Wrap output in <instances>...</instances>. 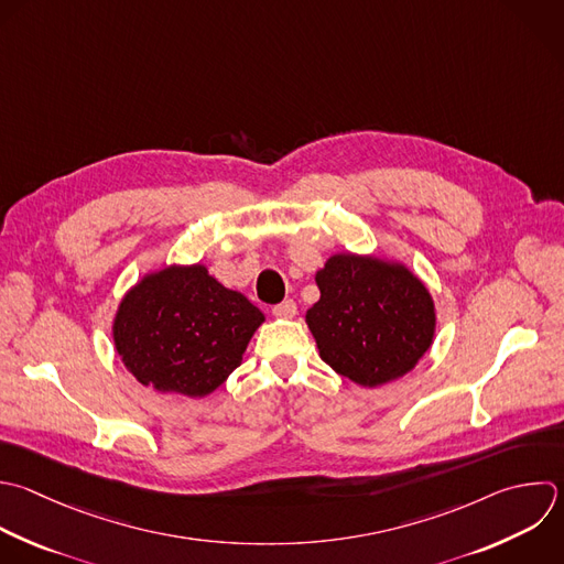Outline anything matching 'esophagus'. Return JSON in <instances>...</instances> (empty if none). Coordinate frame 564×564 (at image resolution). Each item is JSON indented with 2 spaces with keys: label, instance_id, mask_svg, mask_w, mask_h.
Instances as JSON below:
<instances>
[{
  "label": "esophagus",
  "instance_id": "34e87169",
  "mask_svg": "<svg viewBox=\"0 0 564 564\" xmlns=\"http://www.w3.org/2000/svg\"><path fill=\"white\" fill-rule=\"evenodd\" d=\"M271 313H273L275 317H282V319H291V317H295V313H297V306H295V302H293V300H284V302L275 304V306L271 308Z\"/></svg>",
  "mask_w": 564,
  "mask_h": 564
}]
</instances>
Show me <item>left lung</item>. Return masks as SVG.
<instances>
[{"label": "left lung", "instance_id": "8db88e82", "mask_svg": "<svg viewBox=\"0 0 564 564\" xmlns=\"http://www.w3.org/2000/svg\"><path fill=\"white\" fill-rule=\"evenodd\" d=\"M315 282L319 300L306 324L337 375L375 388L410 372L432 346V295L401 262L335 253Z\"/></svg>", "mask_w": 564, "mask_h": 564}]
</instances>
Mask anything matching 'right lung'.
I'll return each mask as SVG.
<instances>
[{
  "instance_id": "right-lung-1",
  "label": "right lung",
  "mask_w": 564,
  "mask_h": 564,
  "mask_svg": "<svg viewBox=\"0 0 564 564\" xmlns=\"http://www.w3.org/2000/svg\"><path fill=\"white\" fill-rule=\"evenodd\" d=\"M262 322V311L212 278L205 264H172L126 293L112 337L137 381L196 399L242 364Z\"/></svg>"
}]
</instances>
